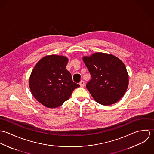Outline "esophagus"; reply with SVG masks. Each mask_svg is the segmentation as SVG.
Here are the masks:
<instances>
[{
	"label": "esophagus",
	"mask_w": 154,
	"mask_h": 154,
	"mask_svg": "<svg viewBox=\"0 0 154 154\" xmlns=\"http://www.w3.org/2000/svg\"><path fill=\"white\" fill-rule=\"evenodd\" d=\"M84 81H81L80 82H79V85H80V86L81 87H83L84 86Z\"/></svg>",
	"instance_id": "34e87169"
}]
</instances>
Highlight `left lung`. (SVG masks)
<instances>
[{
    "label": "left lung",
    "instance_id": "1",
    "mask_svg": "<svg viewBox=\"0 0 154 154\" xmlns=\"http://www.w3.org/2000/svg\"><path fill=\"white\" fill-rule=\"evenodd\" d=\"M82 59L92 78L86 87L95 101L103 106L119 101L129 85V75L123 62L112 54L101 52Z\"/></svg>",
    "mask_w": 154,
    "mask_h": 154
}]
</instances>
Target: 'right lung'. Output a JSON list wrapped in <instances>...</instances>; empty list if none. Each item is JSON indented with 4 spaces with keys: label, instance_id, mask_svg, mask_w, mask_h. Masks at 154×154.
<instances>
[{
    "label": "right lung",
    "instance_id": "add662e5",
    "mask_svg": "<svg viewBox=\"0 0 154 154\" xmlns=\"http://www.w3.org/2000/svg\"><path fill=\"white\" fill-rule=\"evenodd\" d=\"M68 59L63 56L48 55L34 67L29 85L34 97L47 108L62 106L80 85L73 82L66 69Z\"/></svg>",
    "mask_w": 154,
    "mask_h": 154
}]
</instances>
